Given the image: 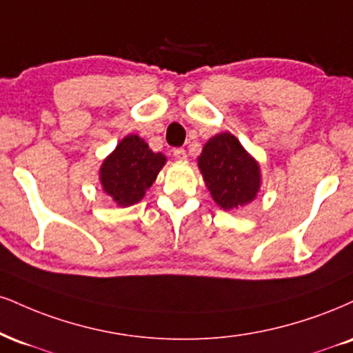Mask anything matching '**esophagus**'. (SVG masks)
<instances>
[{
	"label": "esophagus",
	"instance_id": "1",
	"mask_svg": "<svg viewBox=\"0 0 353 353\" xmlns=\"http://www.w3.org/2000/svg\"><path fill=\"white\" fill-rule=\"evenodd\" d=\"M172 156L176 159H181L182 161V159L188 158V152H185V150H182V148H176V150L172 151Z\"/></svg>",
	"mask_w": 353,
	"mask_h": 353
}]
</instances>
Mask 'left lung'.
Instances as JSON below:
<instances>
[{"label": "left lung", "mask_w": 353, "mask_h": 353, "mask_svg": "<svg viewBox=\"0 0 353 353\" xmlns=\"http://www.w3.org/2000/svg\"><path fill=\"white\" fill-rule=\"evenodd\" d=\"M199 168L212 197L223 210L246 205L260 189L258 163L230 133L209 139L199 158Z\"/></svg>", "instance_id": "8db88e82"}]
</instances>
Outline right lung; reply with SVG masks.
I'll use <instances>...</instances> for the list:
<instances>
[{
	"mask_svg": "<svg viewBox=\"0 0 353 353\" xmlns=\"http://www.w3.org/2000/svg\"><path fill=\"white\" fill-rule=\"evenodd\" d=\"M164 163V156L152 152L139 136H126L101 164V185L114 202L123 207L133 205L151 188Z\"/></svg>",
	"mask_w": 353,
	"mask_h": 353,
	"instance_id": "obj_1",
	"label": "right lung"
}]
</instances>
